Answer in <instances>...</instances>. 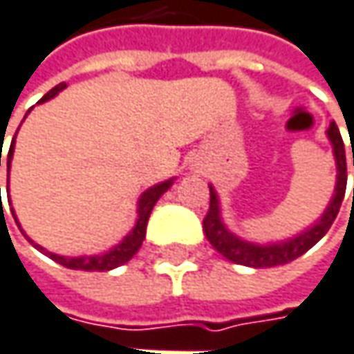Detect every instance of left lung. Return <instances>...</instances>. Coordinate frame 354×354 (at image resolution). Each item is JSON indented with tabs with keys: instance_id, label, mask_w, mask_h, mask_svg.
Listing matches in <instances>:
<instances>
[{
	"instance_id": "left-lung-1",
	"label": "left lung",
	"mask_w": 354,
	"mask_h": 354,
	"mask_svg": "<svg viewBox=\"0 0 354 354\" xmlns=\"http://www.w3.org/2000/svg\"><path fill=\"white\" fill-rule=\"evenodd\" d=\"M326 135H328V139L333 142L335 157H337V169H339V175H337V193H335L330 205L326 207L324 215L320 217V221L316 225H313L308 232H304L298 238H294V240L282 241V243H272V245H256V243L241 241L234 234H230L225 230V225L221 223L219 205H217V195H215L214 187H209V212L203 217V232H205V238L209 240V243L214 245L223 258H227L234 264L250 266V268H274V266L288 264L292 260L300 258L302 254H306L316 241L320 240L330 230L333 221L339 215L342 199H344V191H346V157H344V142H342L341 131H339L337 122H330Z\"/></svg>"
}]
</instances>
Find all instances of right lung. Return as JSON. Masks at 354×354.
Returning <instances> with one entry per match:
<instances>
[{"label":"right lung","mask_w":354,"mask_h":354,"mask_svg":"<svg viewBox=\"0 0 354 354\" xmlns=\"http://www.w3.org/2000/svg\"><path fill=\"white\" fill-rule=\"evenodd\" d=\"M64 86H66V84H58V86H54V88L50 90V92L39 100V102H46V100L54 98V96H56ZM12 155H13V140H12V145H10V153H8V173H10ZM0 167H1V149H0ZM171 183H173V181L159 183V185H155V187L147 189L142 195H140L139 219H137L135 230H133L124 240L120 241L118 245H114L111 252H106V254H102V256H82V258H64V256H56V254H52V252H46V254H48L54 262L62 264L64 268H70V270H84V272H106V270H113V268H118V266H122L124 262H129V260L139 252L140 243H142V240H145V234H147V221H149V215H151V212H153L155 203L159 201V197L163 195L165 191L171 187ZM12 214H13V209H12ZM13 219H15V215H13ZM15 223H17V219H15ZM32 243H34V241H32ZM36 248L44 252V248H39V245H36Z\"/></svg>","instance_id":"right-lung-1"}]
</instances>
